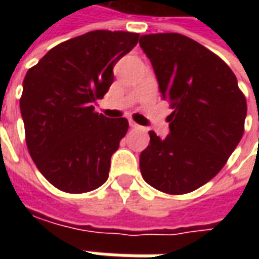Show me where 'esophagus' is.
Listing matches in <instances>:
<instances>
[{"label":"esophagus","instance_id":"esophagus-1","mask_svg":"<svg viewBox=\"0 0 259 259\" xmlns=\"http://www.w3.org/2000/svg\"><path fill=\"white\" fill-rule=\"evenodd\" d=\"M130 127H133V129H140V124H137L135 120H129Z\"/></svg>","mask_w":259,"mask_h":259}]
</instances>
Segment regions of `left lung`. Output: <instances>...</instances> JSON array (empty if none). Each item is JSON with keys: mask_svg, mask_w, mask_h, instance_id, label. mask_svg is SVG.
<instances>
[{"mask_svg": "<svg viewBox=\"0 0 259 259\" xmlns=\"http://www.w3.org/2000/svg\"><path fill=\"white\" fill-rule=\"evenodd\" d=\"M140 47L174 109L165 139L150 132L140 154L141 175L157 190L186 194L215 178L241 140L245 97L232 69L190 37L146 34Z\"/></svg>", "mask_w": 259, "mask_h": 259, "instance_id": "obj_1", "label": "left lung"}]
</instances>
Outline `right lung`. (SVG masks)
<instances>
[{"label": "right lung", "instance_id": "add662e5", "mask_svg": "<svg viewBox=\"0 0 259 259\" xmlns=\"http://www.w3.org/2000/svg\"><path fill=\"white\" fill-rule=\"evenodd\" d=\"M140 34L94 30L51 48L27 70L20 97L31 159L57 189L96 190L108 179L111 157L129 129L124 118L94 111L113 81V66Z\"/></svg>", "mask_w": 259, "mask_h": 259}]
</instances>
